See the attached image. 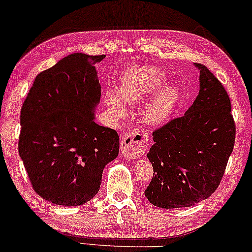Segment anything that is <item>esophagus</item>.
<instances>
[{
    "label": "esophagus",
    "instance_id": "obj_1",
    "mask_svg": "<svg viewBox=\"0 0 252 252\" xmlns=\"http://www.w3.org/2000/svg\"><path fill=\"white\" fill-rule=\"evenodd\" d=\"M148 147V134L144 130H136L122 138L120 149L123 156L129 159L139 158Z\"/></svg>",
    "mask_w": 252,
    "mask_h": 252
}]
</instances>
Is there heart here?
<instances>
[{"mask_svg": "<svg viewBox=\"0 0 252 252\" xmlns=\"http://www.w3.org/2000/svg\"><path fill=\"white\" fill-rule=\"evenodd\" d=\"M163 70L152 65H139L126 70L122 74L119 92H106V103L118 114L125 113V102H140L156 93L166 81ZM179 89L175 86H165L145 107V118L149 123L164 121L178 102Z\"/></svg>", "mask_w": 252, "mask_h": 252, "instance_id": "b5f03b06", "label": "heart"}]
</instances>
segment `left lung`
I'll return each mask as SVG.
<instances>
[{
	"instance_id": "8db88e82",
	"label": "left lung",
	"mask_w": 252,
	"mask_h": 252,
	"mask_svg": "<svg viewBox=\"0 0 252 252\" xmlns=\"http://www.w3.org/2000/svg\"><path fill=\"white\" fill-rule=\"evenodd\" d=\"M200 90L186 114L153 132L147 154L153 165L145 196L160 208L190 207L215 192L235 142L231 100L219 79L204 64Z\"/></svg>"
}]
</instances>
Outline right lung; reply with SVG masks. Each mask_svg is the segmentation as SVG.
Segmentation results:
<instances>
[{
    "instance_id": "add662e5",
    "label": "right lung",
    "mask_w": 252,
    "mask_h": 252,
    "mask_svg": "<svg viewBox=\"0 0 252 252\" xmlns=\"http://www.w3.org/2000/svg\"><path fill=\"white\" fill-rule=\"evenodd\" d=\"M104 58L65 56L36 77L22 104L19 155L32 189L52 204L88 202L119 154L118 132L94 121L100 99L95 65Z\"/></svg>"
}]
</instances>
